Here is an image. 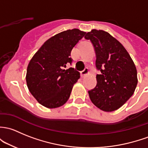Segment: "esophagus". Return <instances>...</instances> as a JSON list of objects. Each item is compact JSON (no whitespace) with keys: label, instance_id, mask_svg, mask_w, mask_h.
Listing matches in <instances>:
<instances>
[{"label":"esophagus","instance_id":"esophagus-1","mask_svg":"<svg viewBox=\"0 0 148 148\" xmlns=\"http://www.w3.org/2000/svg\"><path fill=\"white\" fill-rule=\"evenodd\" d=\"M88 74V68L86 67L85 68L83 71H81V76H82V77H85Z\"/></svg>","mask_w":148,"mask_h":148}]
</instances>
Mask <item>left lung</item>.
<instances>
[{"label": "left lung", "mask_w": 148, "mask_h": 148, "mask_svg": "<svg viewBox=\"0 0 148 148\" xmlns=\"http://www.w3.org/2000/svg\"><path fill=\"white\" fill-rule=\"evenodd\" d=\"M90 40L96 56L97 84L88 91L91 102L99 109L111 112L121 108L136 89L137 69L123 46L108 32L92 29L84 37Z\"/></svg>", "instance_id": "obj_1"}]
</instances>
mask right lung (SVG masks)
Masks as SVG:
<instances>
[{"label":"right lung","instance_id":"add662e5","mask_svg":"<svg viewBox=\"0 0 148 148\" xmlns=\"http://www.w3.org/2000/svg\"><path fill=\"white\" fill-rule=\"evenodd\" d=\"M85 34L79 29L57 34L47 40L29 61L26 82L41 105L55 108L68 101L80 74L72 67L64 68L71 64V50Z\"/></svg>","mask_w":148,"mask_h":148}]
</instances>
